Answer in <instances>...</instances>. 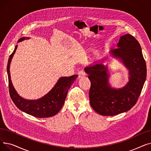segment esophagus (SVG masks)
I'll use <instances>...</instances> for the list:
<instances>
[{
    "label": "esophagus",
    "mask_w": 151,
    "mask_h": 151,
    "mask_svg": "<svg viewBox=\"0 0 151 151\" xmlns=\"http://www.w3.org/2000/svg\"><path fill=\"white\" fill-rule=\"evenodd\" d=\"M85 75H86V74H85L84 71L83 70H81L80 71H79V73H78V78H83V77L85 76Z\"/></svg>",
    "instance_id": "34e87169"
}]
</instances>
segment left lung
I'll use <instances>...</instances> for the list:
<instances>
[{"instance_id": "left-lung-1", "label": "left lung", "mask_w": 151, "mask_h": 151, "mask_svg": "<svg viewBox=\"0 0 151 151\" xmlns=\"http://www.w3.org/2000/svg\"><path fill=\"white\" fill-rule=\"evenodd\" d=\"M117 47L109 54L129 70V82L123 88H113L109 83L108 67L103 63L106 57L84 68L91 83V106L102 116H114L130 110L136 104L146 78V62L135 38L130 34L122 35Z\"/></svg>"}]
</instances>
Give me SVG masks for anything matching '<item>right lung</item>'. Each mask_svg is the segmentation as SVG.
<instances>
[{
    "label": "right lung",
    "mask_w": 151,
    "mask_h": 151,
    "mask_svg": "<svg viewBox=\"0 0 151 151\" xmlns=\"http://www.w3.org/2000/svg\"><path fill=\"white\" fill-rule=\"evenodd\" d=\"M29 38V37H22L19 40L18 42ZM17 47L18 45H16L13 52L10 55L7 64V74L12 100L18 109L32 116L45 118L55 115L64 104L68 91L78 78V75H74L69 77H60L52 89L45 96L39 99L27 100L24 99L19 96L13 87L10 71L12 59Z\"/></svg>",
    "instance_id": "obj_1"
}]
</instances>
